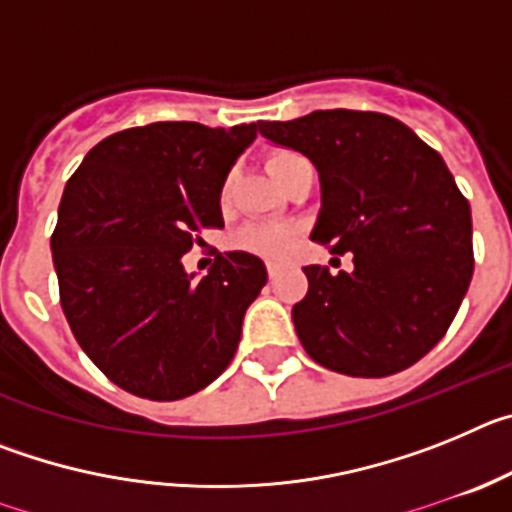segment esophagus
<instances>
[{
    "label": "esophagus",
    "mask_w": 512,
    "mask_h": 512,
    "mask_svg": "<svg viewBox=\"0 0 512 512\" xmlns=\"http://www.w3.org/2000/svg\"><path fill=\"white\" fill-rule=\"evenodd\" d=\"M266 274H269V279H277L279 274H282V264H274V261H269V264H266Z\"/></svg>",
    "instance_id": "34e87169"
}]
</instances>
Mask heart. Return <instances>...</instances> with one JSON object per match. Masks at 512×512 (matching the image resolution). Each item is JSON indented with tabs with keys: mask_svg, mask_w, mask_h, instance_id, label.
<instances>
[{
	"mask_svg": "<svg viewBox=\"0 0 512 512\" xmlns=\"http://www.w3.org/2000/svg\"><path fill=\"white\" fill-rule=\"evenodd\" d=\"M302 158L295 151H271L266 156V169L271 176H277L279 171L287 164ZM235 243L246 251L261 253V256H287L292 248H295V228H287V225H271V223H251L235 235Z\"/></svg>",
	"mask_w": 512,
	"mask_h": 512,
	"instance_id": "obj_1",
	"label": "heart"
}]
</instances>
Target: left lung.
<instances>
[{
    "mask_svg": "<svg viewBox=\"0 0 512 512\" xmlns=\"http://www.w3.org/2000/svg\"><path fill=\"white\" fill-rule=\"evenodd\" d=\"M266 140L300 151L320 176L312 241L354 253V269L305 266L292 307L312 359L348 377H387L443 338L472 282V210L443 158L400 120L318 110L259 122Z\"/></svg>",
    "mask_w": 512,
    "mask_h": 512,
    "instance_id": "8db88e82",
    "label": "left lung"
}]
</instances>
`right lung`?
<instances>
[{"label":"right lung","mask_w":512,"mask_h":512,"mask_svg":"<svg viewBox=\"0 0 512 512\" xmlns=\"http://www.w3.org/2000/svg\"><path fill=\"white\" fill-rule=\"evenodd\" d=\"M256 122H151L104 138L63 189L51 235L63 315L117 387L169 402L225 372L266 266L217 253L205 277L182 256L200 228H223L220 192Z\"/></svg>","instance_id":"add662e5"}]
</instances>
